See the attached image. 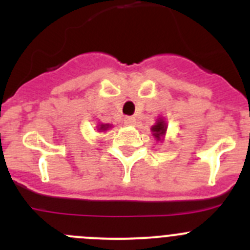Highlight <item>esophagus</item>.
Instances as JSON below:
<instances>
[{"label":"esophagus","instance_id":"1","mask_svg":"<svg viewBox=\"0 0 250 250\" xmlns=\"http://www.w3.org/2000/svg\"><path fill=\"white\" fill-rule=\"evenodd\" d=\"M124 123L126 124V125H135V119L132 118V116H126Z\"/></svg>","mask_w":250,"mask_h":250}]
</instances>
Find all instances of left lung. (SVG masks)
Instances as JSON below:
<instances>
[{"label":"left lung","mask_w":250,"mask_h":250,"mask_svg":"<svg viewBox=\"0 0 250 250\" xmlns=\"http://www.w3.org/2000/svg\"><path fill=\"white\" fill-rule=\"evenodd\" d=\"M151 134L152 136L155 138L156 141H164L165 138V134H167V124L165 121V119L163 116H159L156 119V123L155 125H152L151 126Z\"/></svg>","instance_id":"left-lung-1"}]
</instances>
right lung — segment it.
<instances>
[{
  "instance_id": "obj_1",
  "label": "right lung",
  "mask_w": 250,
  "mask_h": 250,
  "mask_svg": "<svg viewBox=\"0 0 250 250\" xmlns=\"http://www.w3.org/2000/svg\"><path fill=\"white\" fill-rule=\"evenodd\" d=\"M112 125H110V124H103L100 123L98 125V131H106V130L111 129Z\"/></svg>"
}]
</instances>
